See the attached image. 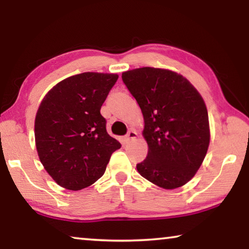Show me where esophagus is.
Returning <instances> with one entry per match:
<instances>
[{
	"mask_svg": "<svg viewBox=\"0 0 249 249\" xmlns=\"http://www.w3.org/2000/svg\"><path fill=\"white\" fill-rule=\"evenodd\" d=\"M136 137H137V133L135 132V130H129V132L127 133V135H126L125 136V142H132V141H134V140H136Z\"/></svg>",
	"mask_w": 249,
	"mask_h": 249,
	"instance_id": "esophagus-1",
	"label": "esophagus"
}]
</instances>
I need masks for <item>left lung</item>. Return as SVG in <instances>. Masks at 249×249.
I'll return each instance as SVG.
<instances>
[{
    "instance_id": "1",
    "label": "left lung",
    "mask_w": 249,
    "mask_h": 249,
    "mask_svg": "<svg viewBox=\"0 0 249 249\" xmlns=\"http://www.w3.org/2000/svg\"><path fill=\"white\" fill-rule=\"evenodd\" d=\"M122 79L144 116L148 154L137 171L160 188L189 182L203 162L210 144L205 103L189 80L175 71L144 67Z\"/></svg>"
}]
</instances>
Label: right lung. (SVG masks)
<instances>
[{
  "instance_id": "add662e5",
  "label": "right lung",
  "mask_w": 249,
  "mask_h": 249,
  "mask_svg": "<svg viewBox=\"0 0 249 249\" xmlns=\"http://www.w3.org/2000/svg\"><path fill=\"white\" fill-rule=\"evenodd\" d=\"M119 79L83 72L57 83L41 101L35 119L40 162L60 187L78 191L103 176L120 142L107 132L100 109Z\"/></svg>"
}]
</instances>
